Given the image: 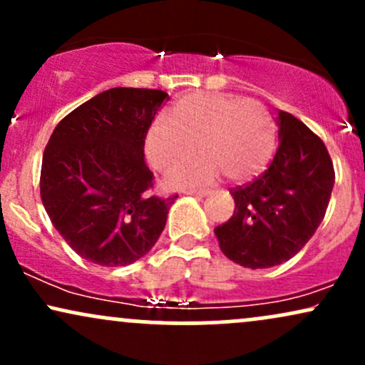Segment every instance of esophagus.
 <instances>
[{
    "label": "esophagus",
    "instance_id": "obj_1",
    "mask_svg": "<svg viewBox=\"0 0 365 365\" xmlns=\"http://www.w3.org/2000/svg\"><path fill=\"white\" fill-rule=\"evenodd\" d=\"M187 195H194V197H206L209 194V190H187Z\"/></svg>",
    "mask_w": 365,
    "mask_h": 365
}]
</instances>
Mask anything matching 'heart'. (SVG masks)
<instances>
[{"mask_svg":"<svg viewBox=\"0 0 365 365\" xmlns=\"http://www.w3.org/2000/svg\"><path fill=\"white\" fill-rule=\"evenodd\" d=\"M202 154L166 180L171 188L206 185L225 175L245 183L266 170L276 149L271 113L255 99L223 92H192L170 110V121L156 120L145 132L144 153L158 171H170Z\"/></svg>","mask_w":365,"mask_h":365,"instance_id":"1","label":"heart"}]
</instances>
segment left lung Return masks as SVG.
I'll return each instance as SVG.
<instances>
[{"label": "left lung", "mask_w": 365, "mask_h": 365, "mask_svg": "<svg viewBox=\"0 0 365 365\" xmlns=\"http://www.w3.org/2000/svg\"><path fill=\"white\" fill-rule=\"evenodd\" d=\"M278 150L259 178L232 190L235 212L215 228L226 257L250 269L278 266L311 240L334 185L322 140L290 113L278 110Z\"/></svg>", "instance_id": "obj_1"}]
</instances>
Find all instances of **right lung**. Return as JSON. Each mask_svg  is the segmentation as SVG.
Returning a JSON list of instances; mask_svg holds the SVG:
<instances>
[{"label": "right lung", "instance_id": "add662e5", "mask_svg": "<svg viewBox=\"0 0 365 365\" xmlns=\"http://www.w3.org/2000/svg\"><path fill=\"white\" fill-rule=\"evenodd\" d=\"M168 94L115 87L54 128L43 154L41 199L58 233L82 259L128 266L158 242L177 195L149 194L145 132Z\"/></svg>", "mask_w": 365, "mask_h": 365}]
</instances>
